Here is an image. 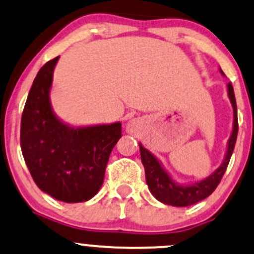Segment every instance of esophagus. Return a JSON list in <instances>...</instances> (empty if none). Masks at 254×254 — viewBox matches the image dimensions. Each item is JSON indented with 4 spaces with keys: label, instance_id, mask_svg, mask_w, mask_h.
<instances>
[{
    "label": "esophagus",
    "instance_id": "1",
    "mask_svg": "<svg viewBox=\"0 0 254 254\" xmlns=\"http://www.w3.org/2000/svg\"><path fill=\"white\" fill-rule=\"evenodd\" d=\"M128 129H132V125H128Z\"/></svg>",
    "mask_w": 254,
    "mask_h": 254
}]
</instances>
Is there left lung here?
Returning <instances> with one entry per match:
<instances>
[{
    "mask_svg": "<svg viewBox=\"0 0 254 254\" xmlns=\"http://www.w3.org/2000/svg\"><path fill=\"white\" fill-rule=\"evenodd\" d=\"M223 75L224 72L220 69ZM227 95H229L231 105L234 108V126H232V133L227 142L226 154L223 164L215 170L211 175L205 177L199 182H194L190 185H180L172 180L169 172L164 169L160 161L139 143L140 158H142L143 166L145 170V180L149 190L151 194L164 204L172 206H188L195 204L200 200L205 199L211 194L220 184L227 165L231 159L232 151H234L235 143L237 139V132H239V121H237V108L236 99H235L234 88L231 83L227 84Z\"/></svg>",
    "mask_w": 254,
    "mask_h": 254,
    "instance_id": "1",
    "label": "left lung"
}]
</instances>
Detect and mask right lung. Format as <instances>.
Masks as SVG:
<instances>
[{
  "instance_id": "1",
  "label": "right lung",
  "mask_w": 254,
  "mask_h": 254,
  "mask_svg": "<svg viewBox=\"0 0 254 254\" xmlns=\"http://www.w3.org/2000/svg\"><path fill=\"white\" fill-rule=\"evenodd\" d=\"M60 56L46 62L28 94L20 122V148L31 177L43 192L66 203L87 202L103 186L121 122L70 127L57 119L50 101Z\"/></svg>"
}]
</instances>
